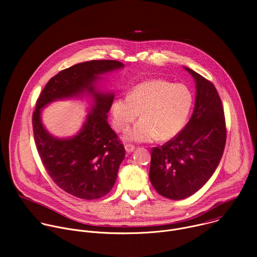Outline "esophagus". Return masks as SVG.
I'll list each match as a JSON object with an SVG mask.
<instances>
[{
    "mask_svg": "<svg viewBox=\"0 0 257 257\" xmlns=\"http://www.w3.org/2000/svg\"><path fill=\"white\" fill-rule=\"evenodd\" d=\"M125 150L127 153H132L135 150V145L127 143V144H125Z\"/></svg>",
    "mask_w": 257,
    "mask_h": 257,
    "instance_id": "obj_1",
    "label": "esophagus"
}]
</instances>
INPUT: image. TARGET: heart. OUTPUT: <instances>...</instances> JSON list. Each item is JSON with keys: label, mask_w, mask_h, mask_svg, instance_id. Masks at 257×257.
<instances>
[{"label": "heart", "mask_w": 257, "mask_h": 257, "mask_svg": "<svg viewBox=\"0 0 257 257\" xmlns=\"http://www.w3.org/2000/svg\"><path fill=\"white\" fill-rule=\"evenodd\" d=\"M188 86L164 79L145 81L134 86L128 96L114 99L111 113L118 131H125L138 117L141 119L126 133V138L145 142L158 138L166 141L184 129L193 105Z\"/></svg>", "instance_id": "heart-1"}]
</instances>
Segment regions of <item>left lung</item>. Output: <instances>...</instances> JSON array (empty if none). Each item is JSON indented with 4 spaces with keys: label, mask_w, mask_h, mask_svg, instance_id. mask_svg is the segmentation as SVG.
<instances>
[{
    "label": "left lung",
    "mask_w": 257,
    "mask_h": 257,
    "mask_svg": "<svg viewBox=\"0 0 257 257\" xmlns=\"http://www.w3.org/2000/svg\"><path fill=\"white\" fill-rule=\"evenodd\" d=\"M196 82L192 117L177 136L152 149L150 179L159 194L186 198L198 191L222 159L227 128L223 103L214 85L185 68Z\"/></svg>",
    "instance_id": "left-lung-1"
}]
</instances>
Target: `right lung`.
Masks as SVG:
<instances>
[{"label": "right lung", "instance_id": "obj_1", "mask_svg": "<svg viewBox=\"0 0 257 257\" xmlns=\"http://www.w3.org/2000/svg\"><path fill=\"white\" fill-rule=\"evenodd\" d=\"M115 60H93L76 64L52 77L36 100L32 115L34 142L49 176L65 192L86 200L97 199L113 188L125 149L106 122L114 95L99 93L93 83L98 75L122 68ZM87 91L95 97L92 113L82 131L73 139L57 140L40 121V109L58 98Z\"/></svg>", "mask_w": 257, "mask_h": 257}]
</instances>
